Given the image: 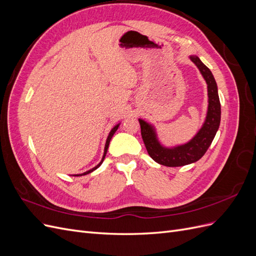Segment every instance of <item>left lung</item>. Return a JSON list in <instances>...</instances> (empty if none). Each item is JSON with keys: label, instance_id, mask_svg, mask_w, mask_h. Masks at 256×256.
Listing matches in <instances>:
<instances>
[{"label": "left lung", "instance_id": "1", "mask_svg": "<svg viewBox=\"0 0 256 256\" xmlns=\"http://www.w3.org/2000/svg\"><path fill=\"white\" fill-rule=\"evenodd\" d=\"M190 60L198 68L207 84L208 108L206 118L198 134L184 144L173 147L164 146L158 138L156 129L152 124L138 118L141 134L150 156L159 164L166 166H182L202 158L210 146L221 120V104L218 95V86L209 68L204 65L196 56H190Z\"/></svg>", "mask_w": 256, "mask_h": 256}]
</instances>
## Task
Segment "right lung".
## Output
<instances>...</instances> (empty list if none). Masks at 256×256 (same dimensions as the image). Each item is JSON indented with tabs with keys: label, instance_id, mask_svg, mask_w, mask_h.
I'll use <instances>...</instances> for the list:
<instances>
[{
	"label": "right lung",
	"instance_id": "1",
	"mask_svg": "<svg viewBox=\"0 0 256 256\" xmlns=\"http://www.w3.org/2000/svg\"><path fill=\"white\" fill-rule=\"evenodd\" d=\"M120 124H118V125H115L112 129H111V131H110V134H109V136H108V138H106V145H104V156H102V161L99 162V164L95 166V168H90V170H88V171H86V172H84V173H82V174H76V175H74V176H82V175H86V174H90V173H92V171H95V170H97L100 166H102V164L104 162V158H106V152H108V148H109V144H110V141H111V138H112V136H114V134H115V131L118 129V127H120Z\"/></svg>",
	"mask_w": 256,
	"mask_h": 256
}]
</instances>
